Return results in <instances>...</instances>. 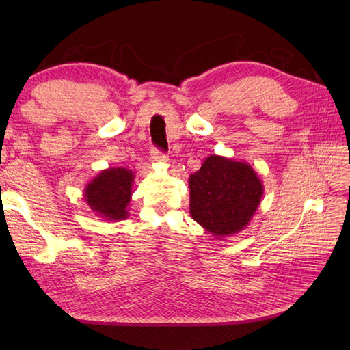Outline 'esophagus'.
Masks as SVG:
<instances>
[{
  "label": "esophagus",
  "mask_w": 350,
  "mask_h": 350,
  "mask_svg": "<svg viewBox=\"0 0 350 350\" xmlns=\"http://www.w3.org/2000/svg\"><path fill=\"white\" fill-rule=\"evenodd\" d=\"M152 159L156 163H167L168 162V156L165 153L159 152L158 148H152Z\"/></svg>",
  "instance_id": "obj_1"
}]
</instances>
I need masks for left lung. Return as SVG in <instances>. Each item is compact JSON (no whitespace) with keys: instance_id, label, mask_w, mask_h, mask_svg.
<instances>
[{"instance_id":"left-lung-1","label":"left lung","mask_w":350,"mask_h":350,"mask_svg":"<svg viewBox=\"0 0 350 350\" xmlns=\"http://www.w3.org/2000/svg\"><path fill=\"white\" fill-rule=\"evenodd\" d=\"M189 213L215 237L239 233L250 224L263 197V182L248 162L207 156L189 176Z\"/></svg>"}]
</instances>
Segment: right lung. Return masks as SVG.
Instances as JSON below:
<instances>
[{
    "mask_svg": "<svg viewBox=\"0 0 350 350\" xmlns=\"http://www.w3.org/2000/svg\"><path fill=\"white\" fill-rule=\"evenodd\" d=\"M135 174L132 170L114 167L99 171L85 185L84 200L94 215L107 221H120L129 217V202Z\"/></svg>",
    "mask_w": 350,
    "mask_h": 350,
    "instance_id": "add662e5",
    "label": "right lung"
}]
</instances>
